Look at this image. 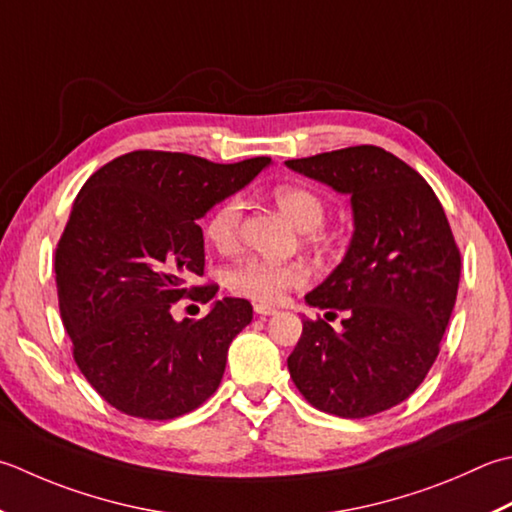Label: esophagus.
Here are the masks:
<instances>
[{"label": "esophagus", "mask_w": 512, "mask_h": 512, "mask_svg": "<svg viewBox=\"0 0 512 512\" xmlns=\"http://www.w3.org/2000/svg\"><path fill=\"white\" fill-rule=\"evenodd\" d=\"M255 313L259 317H268V315H275L277 308L270 306V304H255Z\"/></svg>", "instance_id": "obj_1"}]
</instances>
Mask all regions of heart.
<instances>
[{
    "mask_svg": "<svg viewBox=\"0 0 512 512\" xmlns=\"http://www.w3.org/2000/svg\"><path fill=\"white\" fill-rule=\"evenodd\" d=\"M275 204L299 230H306V239L313 244H324L328 233L322 228L328 204L317 190L308 186L286 184L273 190ZM244 199L239 195L226 197L206 219V237L219 253H235L242 242ZM310 268L302 262H270V259L250 257L228 270L226 286L235 295L255 299V302H279L288 290L308 284Z\"/></svg>",
    "mask_w": 512,
    "mask_h": 512,
    "instance_id": "b5f03b06",
    "label": "heart"
}]
</instances>
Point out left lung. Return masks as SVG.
I'll return each instance as SVG.
<instances>
[{
  "instance_id": "1",
  "label": "left lung",
  "mask_w": 512,
  "mask_h": 512,
  "mask_svg": "<svg viewBox=\"0 0 512 512\" xmlns=\"http://www.w3.org/2000/svg\"><path fill=\"white\" fill-rule=\"evenodd\" d=\"M288 168L350 195L355 233L346 257L306 302L342 310V330L304 319L288 357L310 406L362 419L402 404L424 382L453 313L462 255L433 188L379 146H350Z\"/></svg>"
}]
</instances>
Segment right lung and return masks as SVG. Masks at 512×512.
I'll use <instances>...</instances> for the list:
<instances>
[{
    "label": "right lung",
    "instance_id": "right-lung-1",
    "mask_svg": "<svg viewBox=\"0 0 512 512\" xmlns=\"http://www.w3.org/2000/svg\"><path fill=\"white\" fill-rule=\"evenodd\" d=\"M270 157L215 164L166 150H133L79 190L55 250L59 313L75 364L106 402L130 417H182L224 377L228 346L253 319L224 297L199 322H175L179 299L210 302L202 219L244 188Z\"/></svg>",
    "mask_w": 512,
    "mask_h": 512
}]
</instances>
